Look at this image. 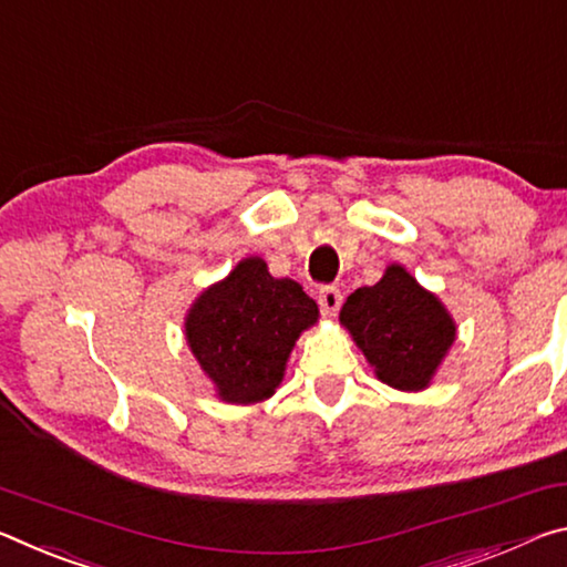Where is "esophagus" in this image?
Segmentation results:
<instances>
[{
    "label": "esophagus",
    "mask_w": 567,
    "mask_h": 567,
    "mask_svg": "<svg viewBox=\"0 0 567 567\" xmlns=\"http://www.w3.org/2000/svg\"><path fill=\"white\" fill-rule=\"evenodd\" d=\"M317 301L321 306L323 317L331 319V317H337V311H339L341 301H344V296H341V291L337 289V286H323V289L317 296Z\"/></svg>",
    "instance_id": "34e87169"
}]
</instances>
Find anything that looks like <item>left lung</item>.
Listing matches in <instances>:
<instances>
[{
    "label": "left lung",
    "mask_w": 567,
    "mask_h": 567,
    "mask_svg": "<svg viewBox=\"0 0 567 567\" xmlns=\"http://www.w3.org/2000/svg\"><path fill=\"white\" fill-rule=\"evenodd\" d=\"M339 321L364 351L377 379L420 392L447 357L457 327L437 296L392 264L374 286H361L341 306Z\"/></svg>",
    "instance_id": "obj_1"
}]
</instances>
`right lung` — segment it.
I'll use <instances>...</instances> for the list:
<instances>
[{
  "label": "right lung",
  "mask_w": 567,
  "mask_h": 567,
  "mask_svg": "<svg viewBox=\"0 0 567 567\" xmlns=\"http://www.w3.org/2000/svg\"><path fill=\"white\" fill-rule=\"evenodd\" d=\"M319 321V306L264 258H244L208 286L185 317V339L228 404H256L281 384L296 339Z\"/></svg>",
  "instance_id": "1"
}]
</instances>
